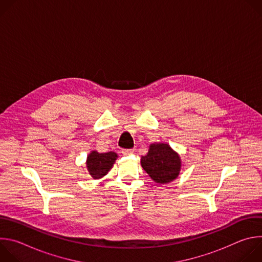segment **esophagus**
<instances>
[{"mask_svg": "<svg viewBox=\"0 0 262 262\" xmlns=\"http://www.w3.org/2000/svg\"><path fill=\"white\" fill-rule=\"evenodd\" d=\"M135 149H122V155L124 156H129L132 154H134Z\"/></svg>", "mask_w": 262, "mask_h": 262, "instance_id": "34e87169", "label": "esophagus"}]
</instances>
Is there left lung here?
<instances>
[{"instance_id": "1", "label": "left lung", "mask_w": 262, "mask_h": 262, "mask_svg": "<svg viewBox=\"0 0 262 262\" xmlns=\"http://www.w3.org/2000/svg\"><path fill=\"white\" fill-rule=\"evenodd\" d=\"M141 165L156 182L168 183L174 180L180 171V158L168 144H151Z\"/></svg>"}]
</instances>
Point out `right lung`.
Wrapping results in <instances>:
<instances>
[{
  "label": "right lung",
  "mask_w": 262,
  "mask_h": 262,
  "mask_svg": "<svg viewBox=\"0 0 262 262\" xmlns=\"http://www.w3.org/2000/svg\"><path fill=\"white\" fill-rule=\"evenodd\" d=\"M116 159L117 155L113 151L106 154H98L97 151H92L87 159V168L90 175L94 179L101 178L113 167Z\"/></svg>",
  "instance_id": "1"
}]
</instances>
